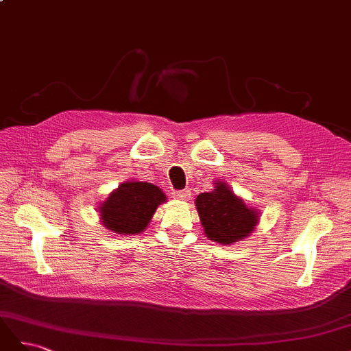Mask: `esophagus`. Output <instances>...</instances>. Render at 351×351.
<instances>
[{"mask_svg": "<svg viewBox=\"0 0 351 351\" xmlns=\"http://www.w3.org/2000/svg\"><path fill=\"white\" fill-rule=\"evenodd\" d=\"M171 195H173V197L177 199V200H187L192 193H190V190L186 189V190H177V192H173Z\"/></svg>", "mask_w": 351, "mask_h": 351, "instance_id": "1", "label": "esophagus"}]
</instances>
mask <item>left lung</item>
<instances>
[{"mask_svg": "<svg viewBox=\"0 0 351 351\" xmlns=\"http://www.w3.org/2000/svg\"><path fill=\"white\" fill-rule=\"evenodd\" d=\"M195 205L206 237L219 244L246 239L259 222L258 209L247 206L227 183L219 180L212 192L196 197Z\"/></svg>", "mask_w": 351, "mask_h": 351, "instance_id": "left-lung-1", "label": "left lung"}]
</instances>
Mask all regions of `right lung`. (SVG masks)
<instances>
[{
    "label": "right lung",
    "instance_id": "1",
    "mask_svg": "<svg viewBox=\"0 0 351 351\" xmlns=\"http://www.w3.org/2000/svg\"><path fill=\"white\" fill-rule=\"evenodd\" d=\"M167 202L161 189L146 182H125L108 195L101 206L99 218L105 228L117 234H139L149 224L158 205Z\"/></svg>",
    "mask_w": 351,
    "mask_h": 351
}]
</instances>
